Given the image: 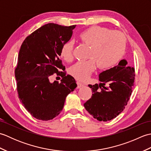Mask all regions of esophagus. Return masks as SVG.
<instances>
[{"label":"esophagus","mask_w":151,"mask_h":151,"mask_svg":"<svg viewBox=\"0 0 151 151\" xmlns=\"http://www.w3.org/2000/svg\"><path fill=\"white\" fill-rule=\"evenodd\" d=\"M76 84H77V88H80L84 86V84H82V83H81L80 82H76Z\"/></svg>","instance_id":"34e87169"}]
</instances>
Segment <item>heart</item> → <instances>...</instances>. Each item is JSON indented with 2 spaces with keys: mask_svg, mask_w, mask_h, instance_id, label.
I'll return each instance as SVG.
<instances>
[{
  "mask_svg": "<svg viewBox=\"0 0 151 151\" xmlns=\"http://www.w3.org/2000/svg\"><path fill=\"white\" fill-rule=\"evenodd\" d=\"M82 43L89 46L87 61L78 62L69 68L70 75L80 81H85L94 71L96 65L100 69L115 65L123 57L126 49L124 35L116 30L93 26L79 35ZM74 44L68 41L62 45L60 55L66 62L73 60Z\"/></svg>",
  "mask_w": 151,
  "mask_h": 151,
  "instance_id": "heart-1",
  "label": "heart"
}]
</instances>
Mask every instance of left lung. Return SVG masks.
<instances>
[{
    "mask_svg": "<svg viewBox=\"0 0 151 151\" xmlns=\"http://www.w3.org/2000/svg\"><path fill=\"white\" fill-rule=\"evenodd\" d=\"M99 77L101 83L88 85L93 93L84 106L98 121H110L123 111L130 99L135 70L122 60L117 65L99 74Z\"/></svg>",
    "mask_w": 151,
    "mask_h": 151,
    "instance_id": "8db88e82",
    "label": "left lung"
}]
</instances>
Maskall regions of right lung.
<instances>
[{"mask_svg":"<svg viewBox=\"0 0 151 151\" xmlns=\"http://www.w3.org/2000/svg\"><path fill=\"white\" fill-rule=\"evenodd\" d=\"M75 27L48 23L27 37L21 45L15 69L18 96L37 119L49 121L58 116L66 97L77 86L73 76L66 75L59 58L61 47L69 41ZM54 73L62 76L60 83L50 82Z\"/></svg>","mask_w":151,"mask_h":151,"instance_id":"obj_1","label":"right lung"}]
</instances>
